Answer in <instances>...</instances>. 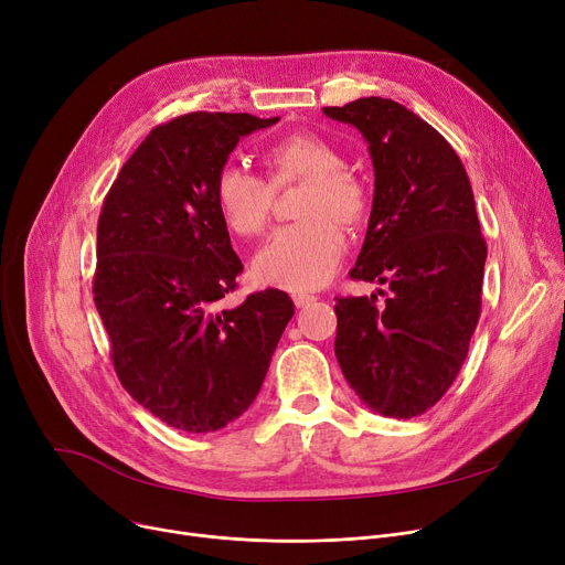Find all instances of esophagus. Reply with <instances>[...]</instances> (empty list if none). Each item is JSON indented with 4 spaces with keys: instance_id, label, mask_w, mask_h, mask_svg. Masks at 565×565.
<instances>
[{
    "instance_id": "1",
    "label": "esophagus",
    "mask_w": 565,
    "mask_h": 565,
    "mask_svg": "<svg viewBox=\"0 0 565 565\" xmlns=\"http://www.w3.org/2000/svg\"><path fill=\"white\" fill-rule=\"evenodd\" d=\"M316 300H318L316 295H309V292H295V295H292L295 307H307V305H311V302H316Z\"/></svg>"
}]
</instances>
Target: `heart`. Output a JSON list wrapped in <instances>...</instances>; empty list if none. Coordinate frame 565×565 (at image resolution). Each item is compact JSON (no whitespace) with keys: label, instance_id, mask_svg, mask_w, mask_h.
I'll use <instances>...</instances> for the list:
<instances>
[{"label":"heart","instance_id":"heart-1","mask_svg":"<svg viewBox=\"0 0 565 565\" xmlns=\"http://www.w3.org/2000/svg\"><path fill=\"white\" fill-rule=\"evenodd\" d=\"M267 183L245 167L226 164L215 175V207L237 237L263 233L273 213L275 190L307 181L298 203L302 222L279 228L254 258V277L275 288L309 290L328 281L345 254L343 226H360L369 215V190L343 169L337 148L313 132H292L265 148Z\"/></svg>","mask_w":565,"mask_h":565}]
</instances>
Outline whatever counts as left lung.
I'll use <instances>...</instances> for the list:
<instances>
[{
    "label": "left lung",
    "instance_id": "1",
    "mask_svg": "<svg viewBox=\"0 0 565 565\" xmlns=\"http://www.w3.org/2000/svg\"><path fill=\"white\" fill-rule=\"evenodd\" d=\"M362 132L373 207L352 279L390 284L382 307L337 298L334 352L373 412L412 419L454 384L481 316L488 247L467 171L433 126L390 98L322 107Z\"/></svg>",
    "mask_w": 565,
    "mask_h": 565
}]
</instances>
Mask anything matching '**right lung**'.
Masks as SVG:
<instances>
[{"mask_svg":"<svg viewBox=\"0 0 565 565\" xmlns=\"http://www.w3.org/2000/svg\"><path fill=\"white\" fill-rule=\"evenodd\" d=\"M277 121L178 116L139 143L105 196L94 302L118 380L171 428L213 433L241 417L295 313L277 288L217 309L243 263L215 207V175L241 137Z\"/></svg>","mask_w":565,"mask_h":565,"instance_id":"right-lung-1","label":"right lung"}]
</instances>
